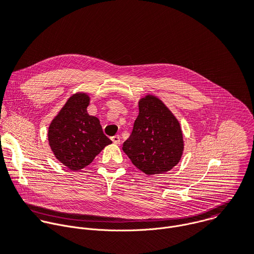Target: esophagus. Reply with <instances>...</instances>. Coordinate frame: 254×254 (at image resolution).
I'll return each instance as SVG.
<instances>
[{
	"label": "esophagus",
	"instance_id": "obj_1",
	"mask_svg": "<svg viewBox=\"0 0 254 254\" xmlns=\"http://www.w3.org/2000/svg\"><path fill=\"white\" fill-rule=\"evenodd\" d=\"M112 140L114 141V143L119 144V143H121V136L119 134H116V135L112 136Z\"/></svg>",
	"mask_w": 254,
	"mask_h": 254
}]
</instances>
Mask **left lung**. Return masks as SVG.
<instances>
[{"mask_svg":"<svg viewBox=\"0 0 254 254\" xmlns=\"http://www.w3.org/2000/svg\"><path fill=\"white\" fill-rule=\"evenodd\" d=\"M138 116L123 150L131 163L147 175L173 169L184 150L178 120L158 97L147 95L138 101Z\"/></svg>","mask_w":254,"mask_h":254,"instance_id":"8db88e82","label":"left lung"}]
</instances>
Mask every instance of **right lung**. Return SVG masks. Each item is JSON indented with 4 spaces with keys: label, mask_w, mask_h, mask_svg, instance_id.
<instances>
[{
    "label": "right lung",
    "mask_w": 254,
    "mask_h": 254,
    "mask_svg": "<svg viewBox=\"0 0 254 254\" xmlns=\"http://www.w3.org/2000/svg\"><path fill=\"white\" fill-rule=\"evenodd\" d=\"M89 96L69 97L50 124L48 140L56 159L72 171L88 166L113 141L102 131L99 120L87 114Z\"/></svg>",
    "instance_id": "add662e5"
}]
</instances>
